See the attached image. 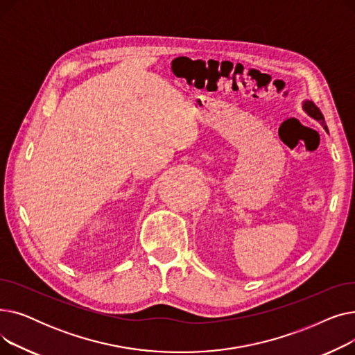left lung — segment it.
<instances>
[{"label": "left lung", "instance_id": "8db88e82", "mask_svg": "<svg viewBox=\"0 0 355 355\" xmlns=\"http://www.w3.org/2000/svg\"><path fill=\"white\" fill-rule=\"evenodd\" d=\"M302 107H304V110L306 112V114L311 116V118H313L315 121H318L325 129H327V125H325V119H324V115L321 114V110H320V107L316 106L312 101H305L304 102V105H302ZM328 130V129H327Z\"/></svg>", "mask_w": 355, "mask_h": 355}]
</instances>
